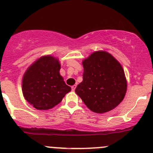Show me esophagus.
Returning <instances> with one entry per match:
<instances>
[{
  "mask_svg": "<svg viewBox=\"0 0 153 153\" xmlns=\"http://www.w3.org/2000/svg\"><path fill=\"white\" fill-rule=\"evenodd\" d=\"M75 88H76V85H73L72 86V91H74L75 89Z\"/></svg>",
  "mask_w": 153,
  "mask_h": 153,
  "instance_id": "1",
  "label": "esophagus"
}]
</instances>
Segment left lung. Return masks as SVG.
<instances>
[{
    "mask_svg": "<svg viewBox=\"0 0 153 153\" xmlns=\"http://www.w3.org/2000/svg\"><path fill=\"white\" fill-rule=\"evenodd\" d=\"M83 81L75 93L91 111L104 113L123 101L127 81L121 64L106 51H95L82 61Z\"/></svg>",
    "mask_w": 153,
    "mask_h": 153,
    "instance_id": "obj_1",
    "label": "left lung"
}]
</instances>
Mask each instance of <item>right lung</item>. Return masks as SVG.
<instances>
[{
	"instance_id": "obj_1",
	"label": "right lung",
	"mask_w": 153,
	"mask_h": 153,
	"mask_svg": "<svg viewBox=\"0 0 153 153\" xmlns=\"http://www.w3.org/2000/svg\"><path fill=\"white\" fill-rule=\"evenodd\" d=\"M58 58L44 55L32 63L22 78V92L29 104L40 110H47L58 105L71 91L60 75Z\"/></svg>"
}]
</instances>
